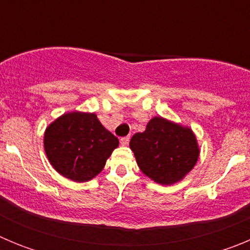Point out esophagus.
Returning <instances> with one entry per match:
<instances>
[{
  "mask_svg": "<svg viewBox=\"0 0 250 250\" xmlns=\"http://www.w3.org/2000/svg\"><path fill=\"white\" fill-rule=\"evenodd\" d=\"M129 141H130L129 136H124V138L120 139V144L123 145V146H126V145L129 144Z\"/></svg>",
  "mask_w": 250,
  "mask_h": 250,
  "instance_id": "1",
  "label": "esophagus"
}]
</instances>
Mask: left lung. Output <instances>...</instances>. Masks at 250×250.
<instances>
[{
  "instance_id": "left-lung-1",
  "label": "left lung",
  "mask_w": 250,
  "mask_h": 250,
  "mask_svg": "<svg viewBox=\"0 0 250 250\" xmlns=\"http://www.w3.org/2000/svg\"><path fill=\"white\" fill-rule=\"evenodd\" d=\"M130 149L141 171L161 185L182 180L199 158L191 129L158 116L147 123L144 132L132 136Z\"/></svg>"
}]
</instances>
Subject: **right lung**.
Masks as SVG:
<instances>
[{
	"label": "right lung",
	"instance_id": "add662e5",
	"mask_svg": "<svg viewBox=\"0 0 250 250\" xmlns=\"http://www.w3.org/2000/svg\"><path fill=\"white\" fill-rule=\"evenodd\" d=\"M46 155L57 173L74 182H87L105 167L119 140L90 112H67L48 125Z\"/></svg>",
	"mask_w": 250,
	"mask_h": 250
}]
</instances>
